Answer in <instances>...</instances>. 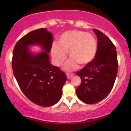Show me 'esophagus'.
<instances>
[{
    "mask_svg": "<svg viewBox=\"0 0 131 131\" xmlns=\"http://www.w3.org/2000/svg\"><path fill=\"white\" fill-rule=\"evenodd\" d=\"M67 77L68 79H70L73 77V74H67Z\"/></svg>",
    "mask_w": 131,
    "mask_h": 131,
    "instance_id": "34e87169",
    "label": "esophagus"
}]
</instances>
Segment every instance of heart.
Returning <instances> with one entry per match:
<instances>
[{"instance_id":"obj_1","label":"heart","mask_w":131,"mask_h":131,"mask_svg":"<svg viewBox=\"0 0 131 131\" xmlns=\"http://www.w3.org/2000/svg\"><path fill=\"white\" fill-rule=\"evenodd\" d=\"M97 49V41L92 34L80 30H70L60 36L58 45H52L51 54L55 65L60 66L66 60V53H69L71 60L64 69L70 71L77 69L78 65L85 67L91 64L96 56Z\"/></svg>"}]
</instances>
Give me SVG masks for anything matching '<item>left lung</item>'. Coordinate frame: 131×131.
<instances>
[{
	"instance_id": "1",
	"label": "left lung",
	"mask_w": 131,
	"mask_h": 131,
	"mask_svg": "<svg viewBox=\"0 0 131 131\" xmlns=\"http://www.w3.org/2000/svg\"><path fill=\"white\" fill-rule=\"evenodd\" d=\"M98 38V49L93 61L78 71L81 84L76 89L79 99L85 103H98L108 95L113 87L117 74L116 47L108 37L93 29Z\"/></svg>"
}]
</instances>
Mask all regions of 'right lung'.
Instances as JSON below:
<instances>
[{
    "label": "right lung",
    "mask_w": 131,
    "mask_h": 131,
    "mask_svg": "<svg viewBox=\"0 0 131 131\" xmlns=\"http://www.w3.org/2000/svg\"><path fill=\"white\" fill-rule=\"evenodd\" d=\"M52 35L45 28L27 34L15 45L12 57L14 76L26 97L36 104L49 107L60 101L67 80L65 73L49 61ZM39 46L42 51H32Z\"/></svg>",
    "instance_id": "add662e5"
}]
</instances>
